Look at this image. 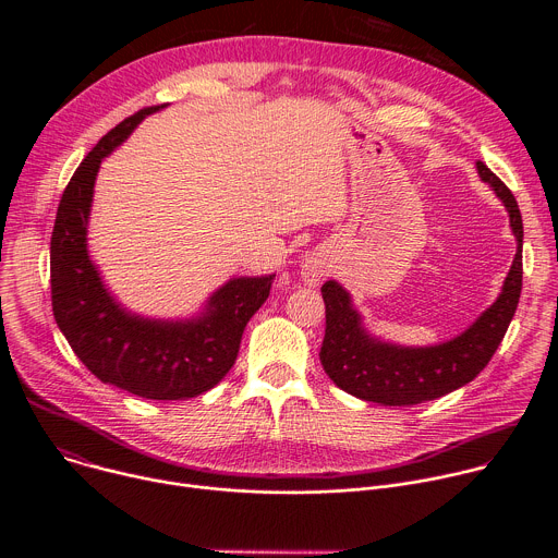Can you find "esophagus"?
Here are the masks:
<instances>
[{
  "mask_svg": "<svg viewBox=\"0 0 558 558\" xmlns=\"http://www.w3.org/2000/svg\"><path fill=\"white\" fill-rule=\"evenodd\" d=\"M302 276H304V280H306L308 284H317V282L323 280V269H320V265L308 263V265H304Z\"/></svg>",
  "mask_w": 558,
  "mask_h": 558,
  "instance_id": "1",
  "label": "esophagus"
}]
</instances>
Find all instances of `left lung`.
I'll list each match as a JSON object with an SVG mask.
<instances>
[{
    "label": "left lung",
    "mask_w": 558,
    "mask_h": 558,
    "mask_svg": "<svg viewBox=\"0 0 558 558\" xmlns=\"http://www.w3.org/2000/svg\"><path fill=\"white\" fill-rule=\"evenodd\" d=\"M476 172L504 201L517 238V254L499 298L461 336L444 344L400 347L373 338L349 291L336 280L325 282L327 329L320 362L338 388L384 407L422 404L472 381L499 349L521 298L523 220L506 183L482 161H476Z\"/></svg>",
    "instance_id": "1"
}]
</instances>
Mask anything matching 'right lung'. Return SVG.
<instances>
[{
  "instance_id": "obj_1",
  "label": "right lung",
  "mask_w": 558,
  "mask_h": 558,
  "mask_svg": "<svg viewBox=\"0 0 558 558\" xmlns=\"http://www.w3.org/2000/svg\"><path fill=\"white\" fill-rule=\"evenodd\" d=\"M163 106L110 130L63 190L50 238V289L57 327L86 368L145 400H187L214 388L233 366L243 331L269 298L276 274L231 278L192 320H149L125 311L88 256V216L99 166L130 132Z\"/></svg>"
}]
</instances>
